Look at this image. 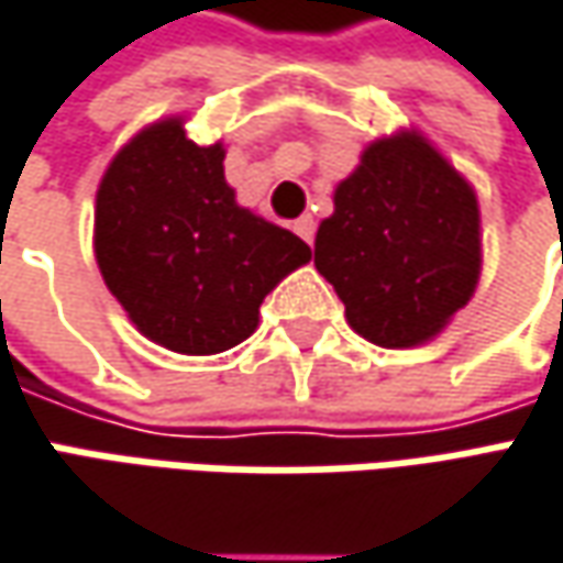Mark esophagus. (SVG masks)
I'll use <instances>...</instances> for the list:
<instances>
[{
	"instance_id": "34e87169",
	"label": "esophagus",
	"mask_w": 563,
	"mask_h": 563,
	"mask_svg": "<svg viewBox=\"0 0 563 563\" xmlns=\"http://www.w3.org/2000/svg\"><path fill=\"white\" fill-rule=\"evenodd\" d=\"M292 230H296L299 239H306L308 245L314 242V220H311V217H299V220L292 223Z\"/></svg>"
}]
</instances>
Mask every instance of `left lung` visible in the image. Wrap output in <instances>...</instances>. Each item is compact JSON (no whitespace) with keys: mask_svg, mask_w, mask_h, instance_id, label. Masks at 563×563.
<instances>
[{"mask_svg":"<svg viewBox=\"0 0 563 563\" xmlns=\"http://www.w3.org/2000/svg\"><path fill=\"white\" fill-rule=\"evenodd\" d=\"M482 239L470 183L416 132L380 137L333 191L314 267L365 340H431L476 292Z\"/></svg>","mask_w":563,"mask_h":563,"instance_id":"1","label":"left lung"}]
</instances>
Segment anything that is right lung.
Returning <instances> with one entry per match:
<instances>
[{"label": "right lung", "instance_id": "add662e5", "mask_svg": "<svg viewBox=\"0 0 563 563\" xmlns=\"http://www.w3.org/2000/svg\"><path fill=\"white\" fill-rule=\"evenodd\" d=\"M100 274L154 343L223 353L257 328V308L311 249L235 205L223 147H201L183 119L135 135L103 173L93 210Z\"/></svg>", "mask_w": 563, "mask_h": 563}]
</instances>
